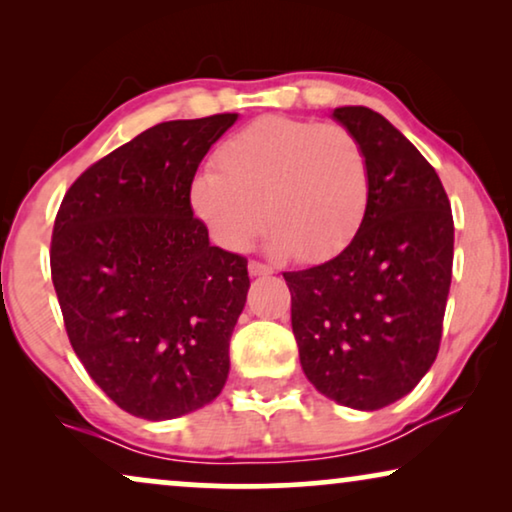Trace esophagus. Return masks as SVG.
<instances>
[{"label": "esophagus", "mask_w": 512, "mask_h": 512, "mask_svg": "<svg viewBox=\"0 0 512 512\" xmlns=\"http://www.w3.org/2000/svg\"><path fill=\"white\" fill-rule=\"evenodd\" d=\"M247 268H249L251 277H265V275H272V272H275L270 268V265H265L261 261H249Z\"/></svg>", "instance_id": "esophagus-1"}]
</instances>
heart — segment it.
I'll return each mask as SVG.
<instances>
[{
	"instance_id": "heart-1",
	"label": "heart",
	"mask_w": 512,
	"mask_h": 512,
	"mask_svg": "<svg viewBox=\"0 0 512 512\" xmlns=\"http://www.w3.org/2000/svg\"><path fill=\"white\" fill-rule=\"evenodd\" d=\"M370 202L368 153L352 130L310 118L261 116L228 137L188 188V205L223 249L268 244L300 263L345 251Z\"/></svg>"
}]
</instances>
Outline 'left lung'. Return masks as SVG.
<instances>
[{"label":"left lung","instance_id":"obj_1","mask_svg":"<svg viewBox=\"0 0 512 512\" xmlns=\"http://www.w3.org/2000/svg\"><path fill=\"white\" fill-rule=\"evenodd\" d=\"M368 153L370 202L352 244L314 268L284 272L303 370L317 391L380 410L436 361L452 282L454 221L438 174L368 107H338Z\"/></svg>","mask_w":512,"mask_h":512}]
</instances>
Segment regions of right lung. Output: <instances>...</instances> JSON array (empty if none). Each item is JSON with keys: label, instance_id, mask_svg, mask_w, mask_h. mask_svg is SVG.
Returning a JSON list of instances; mask_svg holds the SVG:
<instances>
[{"label": "right lung", "instance_id": "1", "mask_svg": "<svg viewBox=\"0 0 512 512\" xmlns=\"http://www.w3.org/2000/svg\"><path fill=\"white\" fill-rule=\"evenodd\" d=\"M235 121L153 125L90 165L55 216L51 277L67 338L97 387L135 417L188 415L228 380L247 258L209 244L188 188Z\"/></svg>", "mask_w": 512, "mask_h": 512}]
</instances>
